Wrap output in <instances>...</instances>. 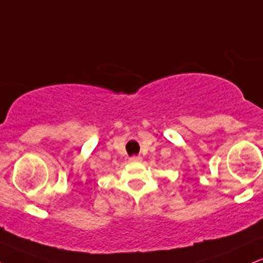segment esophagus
I'll return each instance as SVG.
<instances>
[{
    "mask_svg": "<svg viewBox=\"0 0 263 263\" xmlns=\"http://www.w3.org/2000/svg\"><path fill=\"white\" fill-rule=\"evenodd\" d=\"M141 161H142V158L140 156H134V157H131V158H129V162H132V163L141 162Z\"/></svg>",
    "mask_w": 263,
    "mask_h": 263,
    "instance_id": "34e87169",
    "label": "esophagus"
}]
</instances>
